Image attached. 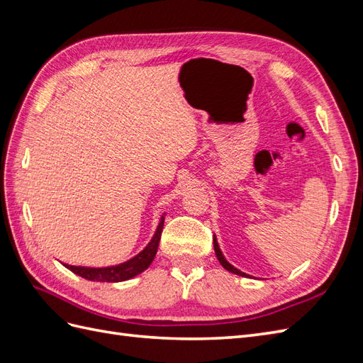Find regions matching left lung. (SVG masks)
<instances>
[{
	"label": "left lung",
	"instance_id": "8db88e82",
	"mask_svg": "<svg viewBox=\"0 0 363 363\" xmlns=\"http://www.w3.org/2000/svg\"><path fill=\"white\" fill-rule=\"evenodd\" d=\"M213 248H215V255H216V257H218L219 263H221V265H223L227 271L233 272V274H236V276H240V277H250L248 274H245V272H242V271H239L238 268H235V267L232 265V263H230V262L224 257L221 248H219V244H218V239H216V236H213Z\"/></svg>",
	"mask_w": 363,
	"mask_h": 363
}]
</instances>
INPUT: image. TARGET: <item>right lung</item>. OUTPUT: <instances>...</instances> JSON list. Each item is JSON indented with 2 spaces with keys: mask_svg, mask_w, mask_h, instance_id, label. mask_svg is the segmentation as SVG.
<instances>
[{
  "mask_svg": "<svg viewBox=\"0 0 363 363\" xmlns=\"http://www.w3.org/2000/svg\"><path fill=\"white\" fill-rule=\"evenodd\" d=\"M163 223H164V213L160 216L156 232H155V235H152L147 247L142 251H139L136 256H133L123 263H118V265H112V267H101V268L74 267V265H68V263H63V267L68 268L74 274H77V276H80V277H83L86 280H91V281L118 283V281H125V280L133 279L138 276V274L144 272L151 265V262L155 260L157 247L160 242Z\"/></svg>",
  "mask_w": 363,
  "mask_h": 363,
  "instance_id": "1",
  "label": "right lung"
}]
</instances>
